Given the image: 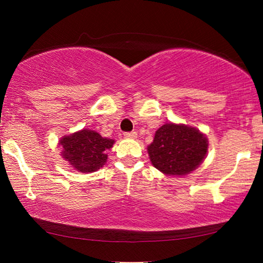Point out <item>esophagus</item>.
Wrapping results in <instances>:
<instances>
[{
	"instance_id": "obj_1",
	"label": "esophagus",
	"mask_w": 263,
	"mask_h": 263,
	"mask_svg": "<svg viewBox=\"0 0 263 263\" xmlns=\"http://www.w3.org/2000/svg\"><path fill=\"white\" fill-rule=\"evenodd\" d=\"M124 136H125V138L135 139V138H137V132H125V133H124Z\"/></svg>"
}]
</instances>
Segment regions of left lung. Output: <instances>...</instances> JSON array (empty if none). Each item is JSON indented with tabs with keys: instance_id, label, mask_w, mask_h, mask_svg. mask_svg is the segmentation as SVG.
I'll use <instances>...</instances> for the list:
<instances>
[{
	"instance_id": "8db88e82",
	"label": "left lung",
	"mask_w": 263,
	"mask_h": 263,
	"mask_svg": "<svg viewBox=\"0 0 263 263\" xmlns=\"http://www.w3.org/2000/svg\"><path fill=\"white\" fill-rule=\"evenodd\" d=\"M208 147V138L196 127L167 123L155 132L147 152L153 166L163 174L183 176L203 162Z\"/></svg>"
}]
</instances>
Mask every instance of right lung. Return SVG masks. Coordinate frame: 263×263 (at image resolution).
<instances>
[{"label":"right lung","instance_id":"right-lung-1","mask_svg":"<svg viewBox=\"0 0 263 263\" xmlns=\"http://www.w3.org/2000/svg\"><path fill=\"white\" fill-rule=\"evenodd\" d=\"M114 144V139L102 137L88 128L62 137L59 141L62 158L69 162L70 167L81 173H92L103 167L108 159L106 151Z\"/></svg>","mask_w":263,"mask_h":263}]
</instances>
